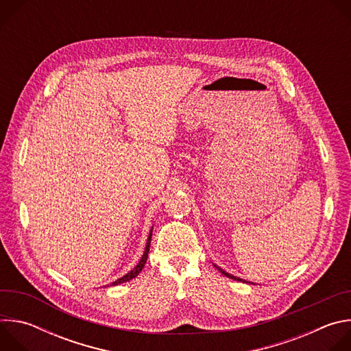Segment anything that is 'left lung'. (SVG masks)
<instances>
[{
    "label": "left lung",
    "mask_w": 351,
    "mask_h": 351,
    "mask_svg": "<svg viewBox=\"0 0 351 351\" xmlns=\"http://www.w3.org/2000/svg\"><path fill=\"white\" fill-rule=\"evenodd\" d=\"M215 268L221 272V274H223L225 276H228V278H230V279H233V280H237V282H245V280H243V279H240V278H236V276H233V275H230V274H228V272H225L222 268H219V267H217L215 265Z\"/></svg>",
    "instance_id": "obj_1"
}]
</instances>
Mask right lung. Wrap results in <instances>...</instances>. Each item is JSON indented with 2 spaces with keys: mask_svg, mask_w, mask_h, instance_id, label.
<instances>
[{
  "mask_svg": "<svg viewBox=\"0 0 351 351\" xmlns=\"http://www.w3.org/2000/svg\"><path fill=\"white\" fill-rule=\"evenodd\" d=\"M152 234H153V228H152V230H149V236H148V239H147V245H145V250H144V254H143L141 260L138 261V264H137L130 272H128L125 276H122V278H119L118 280L112 282V286L119 285V283H123V282H128V280L136 278V276L140 274V271L144 268V264L147 263V257H148V252H149V243H152Z\"/></svg>",
  "mask_w": 351,
  "mask_h": 351,
  "instance_id": "1",
  "label": "right lung"
}]
</instances>
